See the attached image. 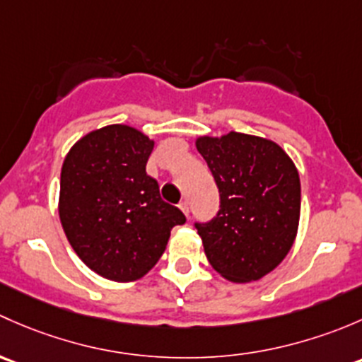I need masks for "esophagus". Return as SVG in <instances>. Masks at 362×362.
I'll use <instances>...</instances> for the list:
<instances>
[{
    "label": "esophagus",
    "instance_id": "esophagus-1",
    "mask_svg": "<svg viewBox=\"0 0 362 362\" xmlns=\"http://www.w3.org/2000/svg\"><path fill=\"white\" fill-rule=\"evenodd\" d=\"M180 209L182 212H185V216H189V206H188V202H186V200H181Z\"/></svg>",
    "mask_w": 362,
    "mask_h": 362
}]
</instances>
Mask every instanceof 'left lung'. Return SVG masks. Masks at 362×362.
Here are the masks:
<instances>
[{"mask_svg": "<svg viewBox=\"0 0 362 362\" xmlns=\"http://www.w3.org/2000/svg\"><path fill=\"white\" fill-rule=\"evenodd\" d=\"M197 150L219 189L218 214L195 223L209 263L232 282L258 281L286 258L296 237V167L274 141L240 132L199 137Z\"/></svg>", "mask_w": 362, "mask_h": 362, "instance_id": "1", "label": "left lung"}]
</instances>
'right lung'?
Here are the masks:
<instances>
[{
	"instance_id": "1",
	"label": "right lung",
	"mask_w": 362,
	"mask_h": 362,
	"mask_svg": "<svg viewBox=\"0 0 362 362\" xmlns=\"http://www.w3.org/2000/svg\"><path fill=\"white\" fill-rule=\"evenodd\" d=\"M153 144L132 127L107 125L81 137L62 163V228L81 262L110 281L146 275L186 221L146 174Z\"/></svg>"
}]
</instances>
